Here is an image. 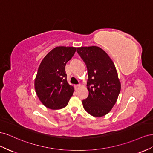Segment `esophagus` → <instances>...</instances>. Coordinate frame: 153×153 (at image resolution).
<instances>
[{
    "instance_id": "esophagus-1",
    "label": "esophagus",
    "mask_w": 153,
    "mask_h": 153,
    "mask_svg": "<svg viewBox=\"0 0 153 153\" xmlns=\"http://www.w3.org/2000/svg\"><path fill=\"white\" fill-rule=\"evenodd\" d=\"M80 86H81V85H80V84H79V85H75V87H76V89L77 90V88H79Z\"/></svg>"
}]
</instances>
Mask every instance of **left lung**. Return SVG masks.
I'll return each mask as SVG.
<instances>
[{
	"mask_svg": "<svg viewBox=\"0 0 153 153\" xmlns=\"http://www.w3.org/2000/svg\"><path fill=\"white\" fill-rule=\"evenodd\" d=\"M88 70L86 87L89 95L82 105L95 117L106 115L115 105L121 89L114 63L106 52L97 46L77 48Z\"/></svg>",
	"mask_w": 153,
	"mask_h": 153,
	"instance_id": "8db88e82",
	"label": "left lung"
}]
</instances>
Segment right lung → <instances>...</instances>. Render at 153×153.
Segmentation results:
<instances>
[{"label":"right lung","mask_w":153,"mask_h":153,"mask_svg":"<svg viewBox=\"0 0 153 153\" xmlns=\"http://www.w3.org/2000/svg\"><path fill=\"white\" fill-rule=\"evenodd\" d=\"M76 51L74 47H56L39 66L34 88L42 103L51 110L65 108L73 95L74 88L67 82L65 65Z\"/></svg>","instance_id":"add662e5"}]
</instances>
